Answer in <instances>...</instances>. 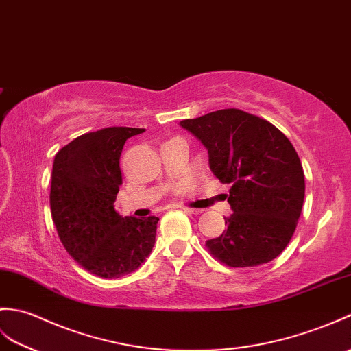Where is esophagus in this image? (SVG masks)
<instances>
[{
  "instance_id": "esophagus-1",
  "label": "esophagus",
  "mask_w": 351,
  "mask_h": 351,
  "mask_svg": "<svg viewBox=\"0 0 351 351\" xmlns=\"http://www.w3.org/2000/svg\"><path fill=\"white\" fill-rule=\"evenodd\" d=\"M184 213L186 214H194V215H199L202 214V209H193V208H182Z\"/></svg>"
}]
</instances>
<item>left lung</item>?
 <instances>
[{
	"mask_svg": "<svg viewBox=\"0 0 351 351\" xmlns=\"http://www.w3.org/2000/svg\"><path fill=\"white\" fill-rule=\"evenodd\" d=\"M208 149L209 167L232 184L233 214L227 229L206 248L230 267L271 262L296 230L305 197V176L298 152L278 128L239 109H221L181 121Z\"/></svg>",
	"mask_w": 351,
	"mask_h": 351,
	"instance_id": "obj_1",
	"label": "left lung"
}]
</instances>
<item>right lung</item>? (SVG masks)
Listing matches in <instances>:
<instances>
[{"mask_svg": "<svg viewBox=\"0 0 351 351\" xmlns=\"http://www.w3.org/2000/svg\"><path fill=\"white\" fill-rule=\"evenodd\" d=\"M145 128L108 127L76 137L53 160L51 213L69 254L100 278L134 272L151 254L157 217L122 218L119 157L127 138Z\"/></svg>", "mask_w": 351, "mask_h": 351, "instance_id": "1", "label": "right lung"}]
</instances>
